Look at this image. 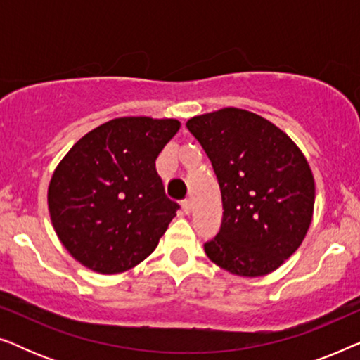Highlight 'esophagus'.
<instances>
[{
  "mask_svg": "<svg viewBox=\"0 0 360 360\" xmlns=\"http://www.w3.org/2000/svg\"><path fill=\"white\" fill-rule=\"evenodd\" d=\"M181 208H184V211L186 214L191 213V208H193V203H191V200H184L181 201Z\"/></svg>",
  "mask_w": 360,
  "mask_h": 360,
  "instance_id": "1",
  "label": "esophagus"
}]
</instances>
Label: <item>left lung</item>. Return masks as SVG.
<instances>
[{
	"mask_svg": "<svg viewBox=\"0 0 360 360\" xmlns=\"http://www.w3.org/2000/svg\"><path fill=\"white\" fill-rule=\"evenodd\" d=\"M186 127L211 160L223 200L206 255L239 277L274 272L311 224L314 179L302 150L272 122L239 108L195 116Z\"/></svg>",
	"mask_w": 360,
	"mask_h": 360,
	"instance_id": "left-lung-1",
	"label": "left lung"
}]
</instances>
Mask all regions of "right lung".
<instances>
[{"label": "right lung", "instance_id": "obj_1", "mask_svg": "<svg viewBox=\"0 0 360 360\" xmlns=\"http://www.w3.org/2000/svg\"><path fill=\"white\" fill-rule=\"evenodd\" d=\"M176 120L116 117L68 150L49 185L53 229L73 259L120 274L154 252L180 208L165 195L155 159Z\"/></svg>", "mask_w": 360, "mask_h": 360}]
</instances>
